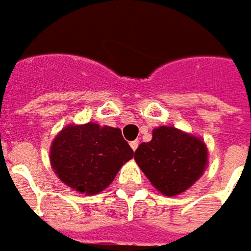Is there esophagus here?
Here are the masks:
<instances>
[{
	"label": "esophagus",
	"mask_w": 251,
	"mask_h": 251,
	"mask_svg": "<svg viewBox=\"0 0 251 251\" xmlns=\"http://www.w3.org/2000/svg\"><path fill=\"white\" fill-rule=\"evenodd\" d=\"M130 147H131V150H133V151L137 150V148H138V141H131Z\"/></svg>",
	"instance_id": "34e87169"
}]
</instances>
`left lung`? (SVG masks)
I'll return each instance as SVG.
<instances>
[{"instance_id": "left-lung-1", "label": "left lung", "mask_w": 251, "mask_h": 251, "mask_svg": "<svg viewBox=\"0 0 251 251\" xmlns=\"http://www.w3.org/2000/svg\"><path fill=\"white\" fill-rule=\"evenodd\" d=\"M134 160L157 192L175 197L202 176L208 167V147L192 133L159 126L152 130L150 143L140 144Z\"/></svg>"}]
</instances>
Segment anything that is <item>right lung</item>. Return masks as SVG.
I'll list each match as a JSON object with an SVG mask.
<instances>
[{"label": "right lung", "instance_id": "1", "mask_svg": "<svg viewBox=\"0 0 251 251\" xmlns=\"http://www.w3.org/2000/svg\"><path fill=\"white\" fill-rule=\"evenodd\" d=\"M133 155L121 129L95 122L65 126L50 145V164L58 179L87 196L108 187Z\"/></svg>", "mask_w": 251, "mask_h": 251}]
</instances>
